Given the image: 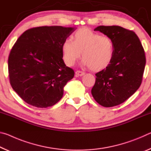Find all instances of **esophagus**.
I'll use <instances>...</instances> for the list:
<instances>
[{"label":"esophagus","mask_w":151,"mask_h":151,"mask_svg":"<svg viewBox=\"0 0 151 151\" xmlns=\"http://www.w3.org/2000/svg\"><path fill=\"white\" fill-rule=\"evenodd\" d=\"M75 73L76 76H83L85 74V72H83V71H81V70H76Z\"/></svg>","instance_id":"1"}]
</instances>
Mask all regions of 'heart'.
I'll return each mask as SVG.
<instances>
[{
    "label": "heart",
    "mask_w": 151,
    "mask_h": 151,
    "mask_svg": "<svg viewBox=\"0 0 151 151\" xmlns=\"http://www.w3.org/2000/svg\"><path fill=\"white\" fill-rule=\"evenodd\" d=\"M63 58L72 66L81 57L83 64L94 71L103 70L112 62L114 45L108 36H102L88 28H82L74 33L72 39H66L62 44Z\"/></svg>",
    "instance_id": "b5f03b06"
}]
</instances>
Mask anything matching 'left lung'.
<instances>
[{
    "mask_svg": "<svg viewBox=\"0 0 151 151\" xmlns=\"http://www.w3.org/2000/svg\"><path fill=\"white\" fill-rule=\"evenodd\" d=\"M114 45V57L106 68L96 73L91 90L93 98L104 107H112L127 100L141 85L146 57L139 37L132 30L119 26H99Z\"/></svg>",
    "mask_w": 151,
    "mask_h": 151,
    "instance_id": "8db88e82",
    "label": "left lung"
}]
</instances>
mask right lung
<instances>
[{
  "mask_svg": "<svg viewBox=\"0 0 151 151\" xmlns=\"http://www.w3.org/2000/svg\"><path fill=\"white\" fill-rule=\"evenodd\" d=\"M75 30L60 26L31 28L12 47L8 59L10 83L27 104L47 108L62 99L64 86L75 72L64 63L61 47Z\"/></svg>",
  "mask_w": 151,
  "mask_h": 151,
  "instance_id": "add662e5",
  "label": "right lung"
}]
</instances>
